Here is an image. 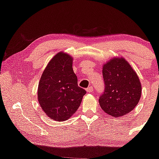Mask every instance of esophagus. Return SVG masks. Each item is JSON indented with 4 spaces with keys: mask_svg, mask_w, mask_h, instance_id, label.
<instances>
[{
    "mask_svg": "<svg viewBox=\"0 0 159 159\" xmlns=\"http://www.w3.org/2000/svg\"><path fill=\"white\" fill-rule=\"evenodd\" d=\"M86 90H87L88 93H93V90H94V89H93V87H89L87 88V89H86Z\"/></svg>",
    "mask_w": 159,
    "mask_h": 159,
    "instance_id": "1",
    "label": "esophagus"
}]
</instances>
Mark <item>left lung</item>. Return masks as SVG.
Returning <instances> with one entry per match:
<instances>
[{
    "mask_svg": "<svg viewBox=\"0 0 159 159\" xmlns=\"http://www.w3.org/2000/svg\"><path fill=\"white\" fill-rule=\"evenodd\" d=\"M104 90L99 98L101 107L113 117L129 113L139 102L141 85L137 74L124 58L111 59L103 66Z\"/></svg>",
    "mask_w": 159,
    "mask_h": 159,
    "instance_id": "1",
    "label": "left lung"
}]
</instances>
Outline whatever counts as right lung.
I'll list each match as a JSON object with an SVG mask.
<instances>
[{"label":"right lung","instance_id":"right-lung-1","mask_svg":"<svg viewBox=\"0 0 159 159\" xmlns=\"http://www.w3.org/2000/svg\"><path fill=\"white\" fill-rule=\"evenodd\" d=\"M86 93L78 85L72 57L61 52L55 55L38 84V99L42 110L52 119L66 121L79 107Z\"/></svg>","mask_w":159,"mask_h":159}]
</instances>
